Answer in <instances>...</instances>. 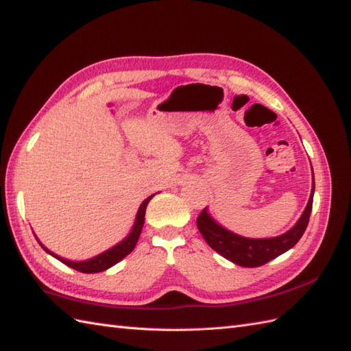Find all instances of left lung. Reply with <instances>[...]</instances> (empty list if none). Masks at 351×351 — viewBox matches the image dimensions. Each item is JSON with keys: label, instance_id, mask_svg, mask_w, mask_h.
Listing matches in <instances>:
<instances>
[{"label": "left lung", "instance_id": "left-lung-1", "mask_svg": "<svg viewBox=\"0 0 351 351\" xmlns=\"http://www.w3.org/2000/svg\"><path fill=\"white\" fill-rule=\"evenodd\" d=\"M313 195L314 176L310 199L308 204H306L301 219H299L298 223L292 229L287 230L286 234L274 238H245L241 235H237L225 229L223 226H220L217 221L208 215L207 208H204L198 219H196V226H198L204 240L207 241V244L213 250L223 256L228 261L240 265V267L256 268L290 250L299 240H301L306 226H308V220L313 208Z\"/></svg>", "mask_w": 351, "mask_h": 351}]
</instances>
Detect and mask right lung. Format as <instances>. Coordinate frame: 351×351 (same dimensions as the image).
<instances>
[{
	"instance_id": "right-lung-1",
	"label": "right lung",
	"mask_w": 351,
	"mask_h": 351,
	"mask_svg": "<svg viewBox=\"0 0 351 351\" xmlns=\"http://www.w3.org/2000/svg\"><path fill=\"white\" fill-rule=\"evenodd\" d=\"M153 198V195L149 196L147 199H144L143 204L140 205L138 208V213H136V219H135V223H134V228L130 232V235H128L123 241H121L119 244H116L114 247H111V249H108L107 252L101 253L98 256H95V258L92 259H88V261H82V262H74V261H68V259H64L61 258V256L58 254H53L52 252H49L45 245H43L40 241V245L45 249L49 254H52L53 258H56L58 261H61L62 263H65L66 267H70L73 269H77L80 272H84V274H93V272H101V271H106L108 268L113 267V265H116L117 262H121L125 256L130 254L134 247L136 244V241H138L140 238V234H141V229H143V225H144V216H146V207L149 201Z\"/></svg>"
}]
</instances>
